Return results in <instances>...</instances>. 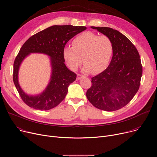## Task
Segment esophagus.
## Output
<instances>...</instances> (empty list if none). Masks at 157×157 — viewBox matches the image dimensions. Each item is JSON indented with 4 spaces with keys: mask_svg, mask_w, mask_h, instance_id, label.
<instances>
[{
    "mask_svg": "<svg viewBox=\"0 0 157 157\" xmlns=\"http://www.w3.org/2000/svg\"><path fill=\"white\" fill-rule=\"evenodd\" d=\"M82 77H83L82 75H80V74H78V75H77V80H80Z\"/></svg>",
    "mask_w": 157,
    "mask_h": 157,
    "instance_id": "esophagus-1",
    "label": "esophagus"
}]
</instances>
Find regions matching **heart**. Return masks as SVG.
Masks as SVG:
<instances>
[{
  "mask_svg": "<svg viewBox=\"0 0 157 157\" xmlns=\"http://www.w3.org/2000/svg\"><path fill=\"white\" fill-rule=\"evenodd\" d=\"M73 46L63 49V58L69 68L76 70L82 63L84 71L93 75L104 71L112 60L114 45L112 40L107 35L87 31L79 34L73 40Z\"/></svg>",
  "mask_w": 157,
  "mask_h": 157,
  "instance_id": "obj_1",
  "label": "heart"
}]
</instances>
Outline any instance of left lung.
Segmentation results:
<instances>
[{"label": "left lung", "instance_id": "1", "mask_svg": "<svg viewBox=\"0 0 157 157\" xmlns=\"http://www.w3.org/2000/svg\"><path fill=\"white\" fill-rule=\"evenodd\" d=\"M113 42L114 50L107 68L91 78L86 96L96 108L107 112L127 105L139 90L143 73L140 54L127 37L109 27L91 26Z\"/></svg>", "mask_w": 157, "mask_h": 157}]
</instances>
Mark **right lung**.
I'll use <instances>...</instances> for the list:
<instances>
[{
  "instance_id": "1",
  "label": "right lung",
  "mask_w": 157,
  "mask_h": 157,
  "mask_svg": "<svg viewBox=\"0 0 157 157\" xmlns=\"http://www.w3.org/2000/svg\"><path fill=\"white\" fill-rule=\"evenodd\" d=\"M86 30V26L54 25L35 33L22 45L13 64V82L23 102L35 109L48 110L58 106L65 98L69 85L76 73L64 63L63 51L66 44L75 35ZM30 53H43L51 57L52 74L46 90L36 96L28 95L18 83V71L21 62Z\"/></svg>"
}]
</instances>
